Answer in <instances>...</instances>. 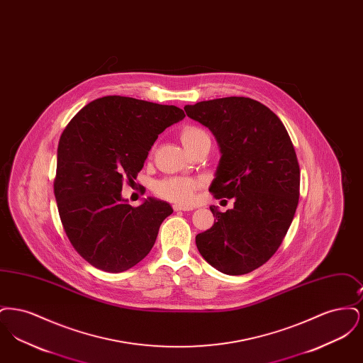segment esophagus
Segmentation results:
<instances>
[{
    "mask_svg": "<svg viewBox=\"0 0 363 363\" xmlns=\"http://www.w3.org/2000/svg\"><path fill=\"white\" fill-rule=\"evenodd\" d=\"M174 211H191V209H194V207H190V206H179V204H177V206H174Z\"/></svg>",
    "mask_w": 363,
    "mask_h": 363,
    "instance_id": "34e87169",
    "label": "esophagus"
}]
</instances>
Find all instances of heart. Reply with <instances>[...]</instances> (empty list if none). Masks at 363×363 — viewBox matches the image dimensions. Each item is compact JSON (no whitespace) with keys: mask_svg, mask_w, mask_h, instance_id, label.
Segmentation results:
<instances>
[{"mask_svg":"<svg viewBox=\"0 0 363 363\" xmlns=\"http://www.w3.org/2000/svg\"><path fill=\"white\" fill-rule=\"evenodd\" d=\"M179 138L185 145V148L191 154L196 147L209 140V135L200 126L188 125L182 128ZM200 186H201V181L196 178L169 177L156 182L155 193L159 197L177 204H188L194 199V193Z\"/></svg>","mask_w":363,"mask_h":363,"instance_id":"b5f03b06","label":"heart"}]
</instances>
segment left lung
Returning a JSON list of instances; mask_svg holds the SVG:
<instances>
[{
    "label": "left lung",
    "instance_id": "8db88e82",
    "mask_svg": "<svg viewBox=\"0 0 363 363\" xmlns=\"http://www.w3.org/2000/svg\"><path fill=\"white\" fill-rule=\"evenodd\" d=\"M207 126L220 147L209 191L234 199L213 225L196 235L200 255L218 271L243 275L271 259L284 240L299 200L301 170L283 122L267 106L243 96L184 107Z\"/></svg>",
    "mask_w": 363,
    "mask_h": 363
}]
</instances>
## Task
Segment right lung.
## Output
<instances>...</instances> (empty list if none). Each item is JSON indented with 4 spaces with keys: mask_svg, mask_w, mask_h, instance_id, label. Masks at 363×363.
Wrapping results in <instances>:
<instances>
[{
    "mask_svg": "<svg viewBox=\"0 0 363 363\" xmlns=\"http://www.w3.org/2000/svg\"><path fill=\"white\" fill-rule=\"evenodd\" d=\"M184 117L177 106L113 95L84 106L64 129L54 194L68 240L92 267L123 272L152 249L173 208L152 197L132 207L122 185L135 182L157 136Z\"/></svg>",
    "mask_w": 363,
    "mask_h": 363,
    "instance_id": "add662e5",
    "label": "right lung"
}]
</instances>
